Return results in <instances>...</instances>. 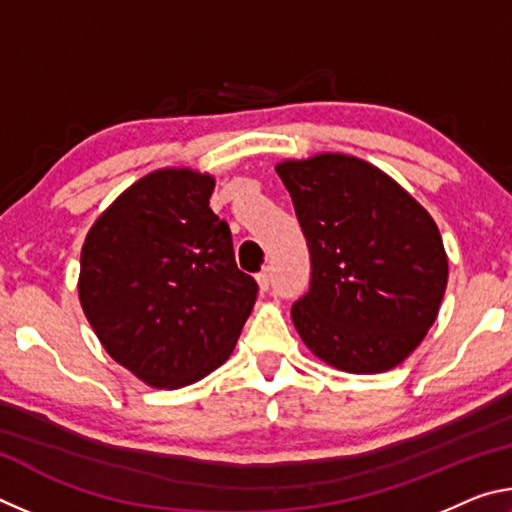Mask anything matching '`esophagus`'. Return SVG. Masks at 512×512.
Instances as JSON below:
<instances>
[{
  "label": "esophagus",
  "instance_id": "esophagus-1",
  "mask_svg": "<svg viewBox=\"0 0 512 512\" xmlns=\"http://www.w3.org/2000/svg\"><path fill=\"white\" fill-rule=\"evenodd\" d=\"M271 282H273L271 266H264V268H262V273H257V284H259V289H262V291H268V287H271Z\"/></svg>",
  "mask_w": 512,
  "mask_h": 512
}]
</instances>
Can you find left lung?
I'll return each instance as SVG.
<instances>
[{
    "label": "left lung",
    "mask_w": 512,
    "mask_h": 512,
    "mask_svg": "<svg viewBox=\"0 0 512 512\" xmlns=\"http://www.w3.org/2000/svg\"><path fill=\"white\" fill-rule=\"evenodd\" d=\"M311 257L291 318L329 366L372 375L402 363L438 316L447 255L436 221L391 176L343 153L275 167Z\"/></svg>",
    "instance_id": "obj_1"
}]
</instances>
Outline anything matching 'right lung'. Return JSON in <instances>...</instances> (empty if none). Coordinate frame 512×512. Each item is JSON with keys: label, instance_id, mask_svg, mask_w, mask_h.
Masks as SVG:
<instances>
[{"label": "right lung", "instance_id": "obj_1", "mask_svg": "<svg viewBox=\"0 0 512 512\" xmlns=\"http://www.w3.org/2000/svg\"><path fill=\"white\" fill-rule=\"evenodd\" d=\"M214 178L160 169L103 212L81 250L79 298L112 359L153 388L203 379L235 350L257 298L239 271Z\"/></svg>", "mask_w": 512, "mask_h": 512}]
</instances>
